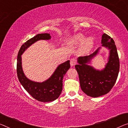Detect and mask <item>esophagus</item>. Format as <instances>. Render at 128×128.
<instances>
[{
	"label": "esophagus",
	"mask_w": 128,
	"mask_h": 128,
	"mask_svg": "<svg viewBox=\"0 0 128 128\" xmlns=\"http://www.w3.org/2000/svg\"><path fill=\"white\" fill-rule=\"evenodd\" d=\"M76 60L75 58H72L70 60V64L71 66H74L76 64Z\"/></svg>",
	"instance_id": "34e87169"
}]
</instances>
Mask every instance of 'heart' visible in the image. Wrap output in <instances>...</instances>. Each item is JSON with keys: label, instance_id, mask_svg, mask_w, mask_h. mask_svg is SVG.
<instances>
[{"label": "heart", "instance_id": "heart-1", "mask_svg": "<svg viewBox=\"0 0 128 128\" xmlns=\"http://www.w3.org/2000/svg\"><path fill=\"white\" fill-rule=\"evenodd\" d=\"M72 42V44H79L82 43L80 48V52L82 54L85 55L88 54L93 48L94 39L92 36L85 38V36L84 34L79 33L74 35Z\"/></svg>", "mask_w": 128, "mask_h": 128}]
</instances>
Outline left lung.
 Masks as SVG:
<instances>
[{"mask_svg":"<svg viewBox=\"0 0 128 128\" xmlns=\"http://www.w3.org/2000/svg\"><path fill=\"white\" fill-rule=\"evenodd\" d=\"M102 46L109 50L108 63L102 70H97L89 65L92 60L98 54L101 48L88 56H80L75 66L79 76L82 91L92 97L105 95L110 91L116 82L120 69V61L115 43L106 34L102 35Z\"/></svg>","mask_w":128,"mask_h":128,"instance_id":"1","label":"left lung"}]
</instances>
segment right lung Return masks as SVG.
Here are the masks:
<instances>
[{"instance_id": "right-lung-1", "label": "right lung", "mask_w": 128, "mask_h": 128, "mask_svg": "<svg viewBox=\"0 0 128 128\" xmlns=\"http://www.w3.org/2000/svg\"><path fill=\"white\" fill-rule=\"evenodd\" d=\"M50 39V34H37L21 46L17 57L16 72L19 82L33 98L44 102L53 101L60 97L63 88V78L70 68V60L60 64L48 79L42 82H38L29 80L24 75L22 66L21 56L27 48L38 40Z\"/></svg>"}]
</instances>
